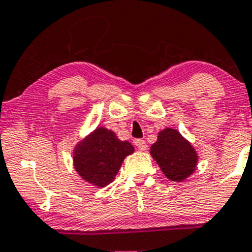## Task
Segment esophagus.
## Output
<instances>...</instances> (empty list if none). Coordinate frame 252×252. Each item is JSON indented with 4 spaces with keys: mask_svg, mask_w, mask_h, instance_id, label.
<instances>
[{
    "mask_svg": "<svg viewBox=\"0 0 252 252\" xmlns=\"http://www.w3.org/2000/svg\"><path fill=\"white\" fill-rule=\"evenodd\" d=\"M134 143L136 145V147L139 151H146V148H147V145H146V141L142 140V139H137L134 141Z\"/></svg>",
    "mask_w": 252,
    "mask_h": 252,
    "instance_id": "esophagus-1",
    "label": "esophagus"
}]
</instances>
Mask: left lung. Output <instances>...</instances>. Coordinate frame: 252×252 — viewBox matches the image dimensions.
<instances>
[{
  "mask_svg": "<svg viewBox=\"0 0 252 252\" xmlns=\"http://www.w3.org/2000/svg\"><path fill=\"white\" fill-rule=\"evenodd\" d=\"M151 156L164 175L173 182H183L191 175L198 159L191 143L172 128L158 134L157 142L151 147Z\"/></svg>",
  "mask_w": 252,
  "mask_h": 252,
  "instance_id": "8db88e82",
  "label": "left lung"
}]
</instances>
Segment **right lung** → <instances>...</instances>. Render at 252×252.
<instances>
[{
  "instance_id": "add662e5",
  "label": "right lung",
  "mask_w": 252,
  "mask_h": 252,
  "mask_svg": "<svg viewBox=\"0 0 252 252\" xmlns=\"http://www.w3.org/2000/svg\"><path fill=\"white\" fill-rule=\"evenodd\" d=\"M131 153L130 142L121 141L113 131L99 126L75 146L74 167L86 182L104 188L115 179L123 160Z\"/></svg>"
}]
</instances>
